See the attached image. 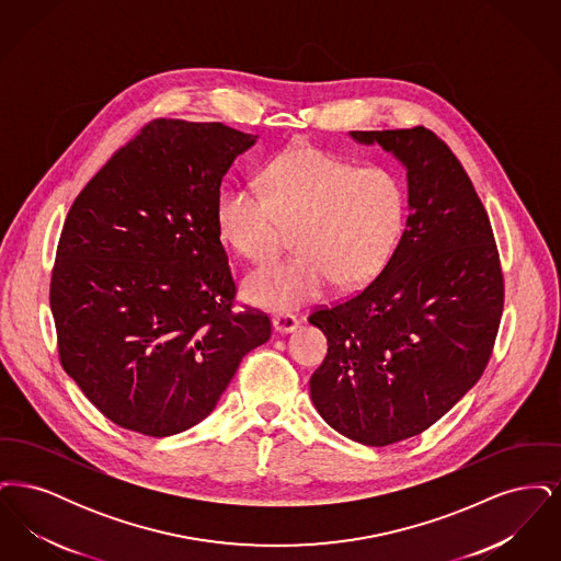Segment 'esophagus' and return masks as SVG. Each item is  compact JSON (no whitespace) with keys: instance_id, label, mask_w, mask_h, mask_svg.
<instances>
[{"instance_id":"esophagus-1","label":"esophagus","mask_w":561,"mask_h":561,"mask_svg":"<svg viewBox=\"0 0 561 561\" xmlns=\"http://www.w3.org/2000/svg\"><path fill=\"white\" fill-rule=\"evenodd\" d=\"M273 328L279 332V334H288L294 332L298 328V320L293 313H279L273 318Z\"/></svg>"}]
</instances>
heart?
<instances>
[{"label":"heart","mask_w":561,"mask_h":561,"mask_svg":"<svg viewBox=\"0 0 561 561\" xmlns=\"http://www.w3.org/2000/svg\"><path fill=\"white\" fill-rule=\"evenodd\" d=\"M408 195L380 165L357 168L313 147L277 156L254 187L225 188L216 199L220 240L245 261L267 263L294 231L293 259L259 268L243 282L250 302L290 311L328 290L374 279L400 243Z\"/></svg>","instance_id":"b5f03b06"}]
</instances>
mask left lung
<instances>
[{"label": "left lung", "mask_w": 561, "mask_h": 561, "mask_svg": "<svg viewBox=\"0 0 561 561\" xmlns=\"http://www.w3.org/2000/svg\"><path fill=\"white\" fill-rule=\"evenodd\" d=\"M408 172V220L373 282L309 321L328 339L313 373L321 419L364 446L437 423L485 370L505 302L490 218L450 147L423 126L348 133Z\"/></svg>", "instance_id": "left-lung-1"}]
</instances>
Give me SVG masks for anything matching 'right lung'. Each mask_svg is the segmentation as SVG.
I'll return each instance as SVG.
<instances>
[{"mask_svg": "<svg viewBox=\"0 0 561 561\" xmlns=\"http://www.w3.org/2000/svg\"><path fill=\"white\" fill-rule=\"evenodd\" d=\"M256 136L153 119L76 197L56 248L58 355L119 427L168 437L216 405L241 357L267 343V313L236 311L216 199Z\"/></svg>", "mask_w": 561, "mask_h": 561, "instance_id": "obj_1", "label": "right lung"}]
</instances>
